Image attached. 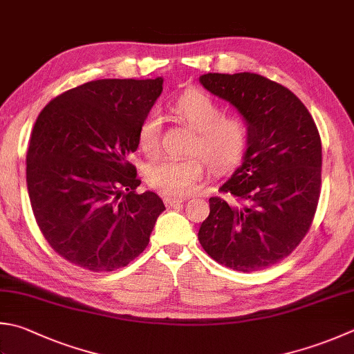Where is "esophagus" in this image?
<instances>
[{
    "instance_id": "obj_1",
    "label": "esophagus",
    "mask_w": 354,
    "mask_h": 354,
    "mask_svg": "<svg viewBox=\"0 0 354 354\" xmlns=\"http://www.w3.org/2000/svg\"><path fill=\"white\" fill-rule=\"evenodd\" d=\"M163 200H165L166 206H171V208H172V206H177V205L183 203L182 198H174V197H165Z\"/></svg>"
}]
</instances>
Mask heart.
<instances>
[{"label":"heart","mask_w":354,"mask_h":354,"mask_svg":"<svg viewBox=\"0 0 354 354\" xmlns=\"http://www.w3.org/2000/svg\"><path fill=\"white\" fill-rule=\"evenodd\" d=\"M174 114L192 129L185 158H163L146 169V182L165 197H185L194 192L203 176V162L214 172H228L242 162L251 131L246 120L225 115V109L200 91L186 92L176 100ZM162 140V118L146 115L138 126L137 142L146 156H156Z\"/></svg>","instance_id":"obj_1"}]
</instances>
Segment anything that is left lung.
<instances>
[{"label": "left lung", "mask_w": 354, "mask_h": 354, "mask_svg": "<svg viewBox=\"0 0 354 354\" xmlns=\"http://www.w3.org/2000/svg\"><path fill=\"white\" fill-rule=\"evenodd\" d=\"M200 83L250 124L243 163L209 198L198 242L220 265L251 272L290 256L310 231L321 196L322 145L308 109L257 73H206Z\"/></svg>", "instance_id": "left-lung-1"}]
</instances>
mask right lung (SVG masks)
<instances>
[{
  "label": "right lung",
  "mask_w": 354,
  "mask_h": 354,
  "mask_svg": "<svg viewBox=\"0 0 354 354\" xmlns=\"http://www.w3.org/2000/svg\"><path fill=\"white\" fill-rule=\"evenodd\" d=\"M162 78L95 80L46 104L32 129L26 182L50 248L80 268L114 271L145 251L165 211L128 157Z\"/></svg>",
  "instance_id": "1"
}]
</instances>
